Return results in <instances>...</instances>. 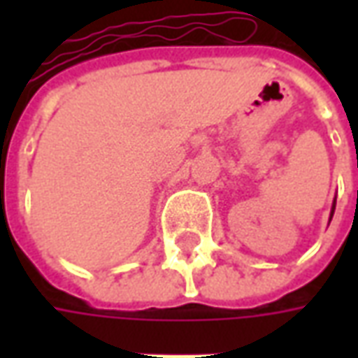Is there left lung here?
I'll list each match as a JSON object with an SVG mask.
<instances>
[{
	"label": "left lung",
	"instance_id": "1",
	"mask_svg": "<svg viewBox=\"0 0 358 358\" xmlns=\"http://www.w3.org/2000/svg\"><path fill=\"white\" fill-rule=\"evenodd\" d=\"M334 210H336V199H334V203H331V210H330V220H331V217H334Z\"/></svg>",
	"mask_w": 358,
	"mask_h": 358
}]
</instances>
